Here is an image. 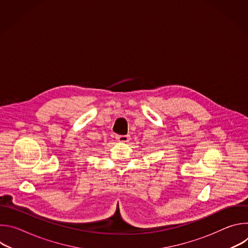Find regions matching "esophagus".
<instances>
[{
    "mask_svg": "<svg viewBox=\"0 0 248 248\" xmlns=\"http://www.w3.org/2000/svg\"><path fill=\"white\" fill-rule=\"evenodd\" d=\"M129 139H130L129 135H118L117 136V140L119 141V142H122V143L127 142Z\"/></svg>",
    "mask_w": 248,
    "mask_h": 248,
    "instance_id": "obj_1",
    "label": "esophagus"
}]
</instances>
